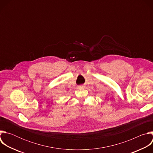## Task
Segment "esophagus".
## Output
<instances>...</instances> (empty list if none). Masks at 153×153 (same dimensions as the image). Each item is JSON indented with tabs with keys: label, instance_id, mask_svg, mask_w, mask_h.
I'll list each match as a JSON object with an SVG mask.
<instances>
[{
	"label": "esophagus",
	"instance_id": "esophagus-1",
	"mask_svg": "<svg viewBox=\"0 0 153 153\" xmlns=\"http://www.w3.org/2000/svg\"><path fill=\"white\" fill-rule=\"evenodd\" d=\"M81 87H83V86H81Z\"/></svg>",
	"mask_w": 153,
	"mask_h": 153
}]
</instances>
